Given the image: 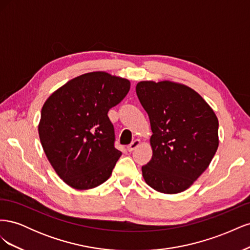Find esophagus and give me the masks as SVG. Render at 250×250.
<instances>
[{
    "instance_id": "1",
    "label": "esophagus",
    "mask_w": 250,
    "mask_h": 250,
    "mask_svg": "<svg viewBox=\"0 0 250 250\" xmlns=\"http://www.w3.org/2000/svg\"><path fill=\"white\" fill-rule=\"evenodd\" d=\"M140 145H141V140L137 139V140H134V141L130 144V145H128L127 150L129 151V152H131V151H133L135 148H138Z\"/></svg>"
}]
</instances>
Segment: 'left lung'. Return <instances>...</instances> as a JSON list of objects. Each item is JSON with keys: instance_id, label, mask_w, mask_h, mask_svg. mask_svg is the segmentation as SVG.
Returning a JSON list of instances; mask_svg holds the SVG:
<instances>
[{"instance_id": "obj_1", "label": "left lung", "mask_w": 250, "mask_h": 250, "mask_svg": "<svg viewBox=\"0 0 250 250\" xmlns=\"http://www.w3.org/2000/svg\"><path fill=\"white\" fill-rule=\"evenodd\" d=\"M135 90L153 132L152 158L142 167L143 177L157 192H184L218 149L217 116L197 92L181 83L141 81Z\"/></svg>"}]
</instances>
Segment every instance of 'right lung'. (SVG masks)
<instances>
[{"label":"right lung","instance_id":"right-lung-1","mask_svg":"<svg viewBox=\"0 0 250 250\" xmlns=\"http://www.w3.org/2000/svg\"><path fill=\"white\" fill-rule=\"evenodd\" d=\"M129 89V80L92 72L67 81L44 102L40 140L53 169L67 186L88 190L110 177L122 152L115 148L107 112Z\"/></svg>","mask_w":250,"mask_h":250}]
</instances>
